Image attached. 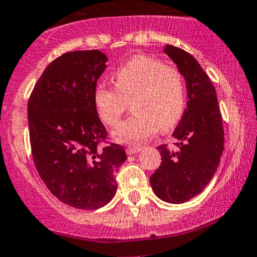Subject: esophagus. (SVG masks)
Instances as JSON below:
<instances>
[{"label":"esophagus","mask_w":257,"mask_h":257,"mask_svg":"<svg viewBox=\"0 0 257 257\" xmlns=\"http://www.w3.org/2000/svg\"><path fill=\"white\" fill-rule=\"evenodd\" d=\"M126 151V154H136L138 153V152L142 151V147H128V148L125 149Z\"/></svg>","instance_id":"obj_1"}]
</instances>
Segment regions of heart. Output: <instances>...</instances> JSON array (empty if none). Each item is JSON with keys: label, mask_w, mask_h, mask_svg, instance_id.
<instances>
[{"label": "heart", "mask_w": 257, "mask_h": 257, "mask_svg": "<svg viewBox=\"0 0 257 257\" xmlns=\"http://www.w3.org/2000/svg\"><path fill=\"white\" fill-rule=\"evenodd\" d=\"M115 86L99 84L94 104L99 118L115 126L132 103L134 115L113 132L118 143L138 146L161 131L173 128L186 108L181 71L149 56H136L115 71Z\"/></svg>", "instance_id": "obj_1"}]
</instances>
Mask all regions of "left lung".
I'll list each match as a JSON object with an SVG mask.
<instances>
[{"label": "left lung", "mask_w": 257, "mask_h": 257, "mask_svg": "<svg viewBox=\"0 0 257 257\" xmlns=\"http://www.w3.org/2000/svg\"><path fill=\"white\" fill-rule=\"evenodd\" d=\"M164 54L183 75L187 108L172 136L176 151L158 147L162 163L149 178L154 195L168 203H183L210 183L223 152V125L215 86L195 57L166 45Z\"/></svg>", "instance_id": "1"}]
</instances>
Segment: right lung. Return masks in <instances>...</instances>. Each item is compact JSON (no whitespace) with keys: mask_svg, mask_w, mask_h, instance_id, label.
I'll return each instance as SVG.
<instances>
[{"mask_svg":"<svg viewBox=\"0 0 257 257\" xmlns=\"http://www.w3.org/2000/svg\"><path fill=\"white\" fill-rule=\"evenodd\" d=\"M108 57L99 50L66 52L45 69L27 105L30 143L40 177L61 202L98 210L110 202L123 147L106 137L94 104Z\"/></svg>","mask_w":257,"mask_h":257,"instance_id":"right-lung-1","label":"right lung"}]
</instances>
